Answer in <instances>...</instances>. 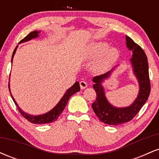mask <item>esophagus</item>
<instances>
[{
  "label": "esophagus",
  "instance_id": "34e87169",
  "mask_svg": "<svg viewBox=\"0 0 159 159\" xmlns=\"http://www.w3.org/2000/svg\"><path fill=\"white\" fill-rule=\"evenodd\" d=\"M87 82L82 81H80V87H81V90H84V89L87 88Z\"/></svg>",
  "mask_w": 159,
  "mask_h": 159
}]
</instances>
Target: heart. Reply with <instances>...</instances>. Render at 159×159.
I'll list each match as a JSON object with an SVG mask.
<instances>
[{"label":"heart","mask_w":159,"mask_h":159,"mask_svg":"<svg viewBox=\"0 0 159 159\" xmlns=\"http://www.w3.org/2000/svg\"><path fill=\"white\" fill-rule=\"evenodd\" d=\"M107 47L104 42H95L85 47L83 52V59L84 61H92L96 59L95 67L98 70L105 69L117 59L119 52L114 47Z\"/></svg>","instance_id":"obj_1"}]
</instances>
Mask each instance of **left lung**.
I'll return each instance as SVG.
<instances>
[{
	"label": "left lung",
	"instance_id": "left-lung-1",
	"mask_svg": "<svg viewBox=\"0 0 159 159\" xmlns=\"http://www.w3.org/2000/svg\"><path fill=\"white\" fill-rule=\"evenodd\" d=\"M125 39L127 48L133 52L130 61L140 87L139 93L134 102L129 107H116L111 105L107 100L102 82L110 76L114 69L107 73L96 76L93 79L95 83L93 87L96 93V99L92 104L93 110L100 121L108 125H116L132 120L147 101L150 93V81L147 55L141 47L130 37L126 36Z\"/></svg>",
	"mask_w": 159,
	"mask_h": 159
}]
</instances>
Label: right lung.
<instances>
[{
    "label": "right lung",
    "mask_w": 159,
    "mask_h": 159,
    "mask_svg": "<svg viewBox=\"0 0 159 159\" xmlns=\"http://www.w3.org/2000/svg\"><path fill=\"white\" fill-rule=\"evenodd\" d=\"M39 34H40V31H36H36L30 32L28 35L25 36L23 39H21V41L19 42V43H24V42L29 41V40L34 39V38L38 37ZM17 48H18V45L16 46V48H15V50H14L13 53H12V61H12V59H13L14 54H15ZM9 90H10V84H9ZM79 90H80L79 83H78V81H76L75 83L74 84L70 87V88L67 90L66 92V93L63 95V96L62 97L61 101L58 102L57 105L56 106L52 109V110H51L49 112L46 113V114L39 115V116H33V115L27 114H26V113L24 112L23 111H21V108L19 107V105H18V104L16 103V102L15 101V99H14V98L12 97L11 93H10V95H11V96H12V100H13V102L16 104V107H17L18 110H19V111L20 112V114L22 115L25 119H26L27 120H28V121L30 122V123H34V124H45V123H52V122L57 120V119L58 118V116H59L60 115L62 114V112H63V110H64L66 105H67V102H68L69 98H70L72 95L75 93L78 92Z\"/></svg>",
    "instance_id": "1"
}]
</instances>
